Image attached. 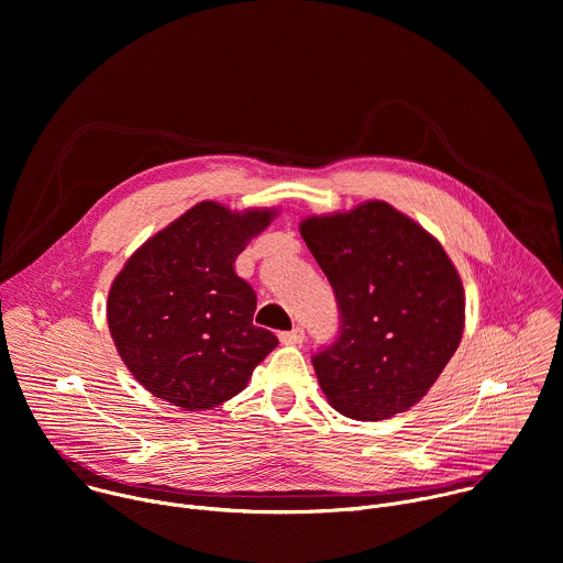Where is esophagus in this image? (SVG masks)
Wrapping results in <instances>:
<instances>
[{
	"mask_svg": "<svg viewBox=\"0 0 563 563\" xmlns=\"http://www.w3.org/2000/svg\"><path fill=\"white\" fill-rule=\"evenodd\" d=\"M302 340H305V329L302 327H294L291 331L280 333V342H285V344H300Z\"/></svg>",
	"mask_w": 563,
	"mask_h": 563,
	"instance_id": "obj_1",
	"label": "esophagus"
}]
</instances>
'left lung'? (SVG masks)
<instances>
[{
  "label": "left lung",
  "instance_id": "obj_1",
  "mask_svg": "<svg viewBox=\"0 0 563 563\" xmlns=\"http://www.w3.org/2000/svg\"><path fill=\"white\" fill-rule=\"evenodd\" d=\"M300 234L333 287L340 331L311 362L329 405L387 420L420 402L464 331V287L442 245L385 201L309 217Z\"/></svg>",
  "mask_w": 563,
  "mask_h": 563
}]
</instances>
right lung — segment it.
Here are the masks:
<instances>
[{
  "instance_id": "right-lung-1",
  "label": "right lung",
  "mask_w": 563,
  "mask_h": 563,
  "mask_svg": "<svg viewBox=\"0 0 563 563\" xmlns=\"http://www.w3.org/2000/svg\"><path fill=\"white\" fill-rule=\"evenodd\" d=\"M274 217L203 201L145 241L114 278L110 335L154 398L185 411L223 405L278 344L254 324L256 294L234 272L236 256Z\"/></svg>"
}]
</instances>
